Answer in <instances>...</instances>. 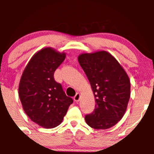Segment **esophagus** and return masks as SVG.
<instances>
[{
	"label": "esophagus",
	"instance_id": "1",
	"mask_svg": "<svg viewBox=\"0 0 154 154\" xmlns=\"http://www.w3.org/2000/svg\"><path fill=\"white\" fill-rule=\"evenodd\" d=\"M80 93H77V94H76V95L74 97V101H76V102L79 101V100H80Z\"/></svg>",
	"mask_w": 154,
	"mask_h": 154
}]
</instances>
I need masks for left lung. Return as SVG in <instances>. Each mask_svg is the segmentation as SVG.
<instances>
[{"instance_id":"obj_1","label":"left lung","mask_w":154,"mask_h":154,"mask_svg":"<svg viewBox=\"0 0 154 154\" xmlns=\"http://www.w3.org/2000/svg\"><path fill=\"white\" fill-rule=\"evenodd\" d=\"M80 63L95 97L94 111L85 116L87 125L96 130L116 125L125 115L130 97V82L127 73L106 51L82 54Z\"/></svg>"}]
</instances>
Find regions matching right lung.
I'll list each match as a JSON object with an SVG mask.
<instances>
[{
  "mask_svg": "<svg viewBox=\"0 0 154 154\" xmlns=\"http://www.w3.org/2000/svg\"><path fill=\"white\" fill-rule=\"evenodd\" d=\"M65 58L64 53L43 48L31 58L20 80L18 94L24 112L32 122L45 128L60 125L73 103L54 77Z\"/></svg>",
  "mask_w": 154,
  "mask_h": 154,
  "instance_id": "1",
  "label": "right lung"
}]
</instances>
